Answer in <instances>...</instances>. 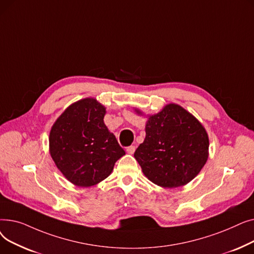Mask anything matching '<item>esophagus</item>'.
I'll return each mask as SVG.
<instances>
[{"instance_id":"1","label":"esophagus","mask_w":254,"mask_h":254,"mask_svg":"<svg viewBox=\"0 0 254 254\" xmlns=\"http://www.w3.org/2000/svg\"><path fill=\"white\" fill-rule=\"evenodd\" d=\"M135 150H136V147H135V146H128V147L127 148V152L128 153V154H132V153H134L135 152Z\"/></svg>"}]
</instances>
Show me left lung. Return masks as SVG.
I'll return each instance as SVG.
<instances>
[{"mask_svg":"<svg viewBox=\"0 0 254 254\" xmlns=\"http://www.w3.org/2000/svg\"><path fill=\"white\" fill-rule=\"evenodd\" d=\"M138 114L142 112L135 109ZM146 137L135 151L144 175L154 184L174 189L188 184L205 166L209 138L198 120L177 104L149 116Z\"/></svg>","mask_w":254,"mask_h":254,"instance_id":"1","label":"left lung"}]
</instances>
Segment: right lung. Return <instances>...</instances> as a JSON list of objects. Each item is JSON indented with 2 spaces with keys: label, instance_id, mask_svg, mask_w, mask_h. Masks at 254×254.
Listing matches in <instances>:
<instances>
[{
  "label": "right lung",
  "instance_id": "obj_1",
  "mask_svg": "<svg viewBox=\"0 0 254 254\" xmlns=\"http://www.w3.org/2000/svg\"><path fill=\"white\" fill-rule=\"evenodd\" d=\"M106 108L96 99L80 100L66 108L52 126L49 151L62 174L80 188L108 177L126 154L104 124Z\"/></svg>",
  "mask_w": 254,
  "mask_h": 254
}]
</instances>
